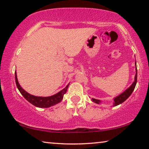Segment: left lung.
Returning <instances> with one entry per match:
<instances>
[{
	"label": "left lung",
	"mask_w": 149,
	"mask_h": 149,
	"mask_svg": "<svg viewBox=\"0 0 149 149\" xmlns=\"http://www.w3.org/2000/svg\"><path fill=\"white\" fill-rule=\"evenodd\" d=\"M135 65H136V62H135ZM137 66H136V74H135V80L134 82L133 83L132 85L128 88V89H126L124 92H123L122 94L118 95V97H116L114 99V106H117L119 105L120 104H122V102L125 101L126 99H127L129 98L130 96L132 95V93H133V90H134L136 84H137ZM92 101L94 102L97 104H100V100L95 99H92Z\"/></svg>",
	"instance_id": "obj_1"
}]
</instances>
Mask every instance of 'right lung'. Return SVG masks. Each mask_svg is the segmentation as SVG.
Masks as SVG:
<instances>
[{"mask_svg":"<svg viewBox=\"0 0 149 149\" xmlns=\"http://www.w3.org/2000/svg\"><path fill=\"white\" fill-rule=\"evenodd\" d=\"M15 79H16V84L17 89H18L20 93L23 95V97L31 104L39 108H49L61 102L63 97H64V95L66 93L70 84H69L68 85H67V86L62 91H60V92L54 95L50 96V97H36V96L30 95L29 93L22 89V87L19 84L18 81H17L16 72H15Z\"/></svg>","mask_w":149,"mask_h":149,"instance_id":"1","label":"right lung"}]
</instances>
